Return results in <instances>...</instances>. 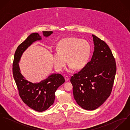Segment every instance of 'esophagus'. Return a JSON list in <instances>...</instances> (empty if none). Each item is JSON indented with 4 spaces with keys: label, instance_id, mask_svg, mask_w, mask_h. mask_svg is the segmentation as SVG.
Returning a JSON list of instances; mask_svg holds the SVG:
<instances>
[{
    "label": "esophagus",
    "instance_id": "34e87169",
    "mask_svg": "<svg viewBox=\"0 0 130 130\" xmlns=\"http://www.w3.org/2000/svg\"><path fill=\"white\" fill-rule=\"evenodd\" d=\"M64 78H65V80H66V82L68 81V80H69V77L68 76H66L64 77Z\"/></svg>",
    "mask_w": 130,
    "mask_h": 130
}]
</instances>
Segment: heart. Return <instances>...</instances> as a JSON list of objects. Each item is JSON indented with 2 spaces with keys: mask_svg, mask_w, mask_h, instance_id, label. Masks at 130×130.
I'll return each mask as SVG.
<instances>
[{
  "mask_svg": "<svg viewBox=\"0 0 130 130\" xmlns=\"http://www.w3.org/2000/svg\"><path fill=\"white\" fill-rule=\"evenodd\" d=\"M57 53L53 54L56 69L62 71L67 61L69 64L68 71L72 72L84 68L88 63L91 53L89 43L85 39L76 37L66 38L60 40L56 47Z\"/></svg>",
  "mask_w": 130,
  "mask_h": 130,
  "instance_id": "1",
  "label": "heart"
}]
</instances>
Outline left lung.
I'll use <instances>...</instances> for the list:
<instances>
[{"label":"left lung","mask_w":130,"mask_h":130,"mask_svg":"<svg viewBox=\"0 0 130 130\" xmlns=\"http://www.w3.org/2000/svg\"><path fill=\"white\" fill-rule=\"evenodd\" d=\"M94 51L92 59L71 78L77 104L86 110L101 106L111 94L116 73V63L107 44L92 35Z\"/></svg>","instance_id":"8db88e82"}]
</instances>
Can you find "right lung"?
<instances>
[{
  "instance_id": "right-lung-1",
  "label": "right lung",
  "mask_w": 130,
  "mask_h": 130,
  "mask_svg": "<svg viewBox=\"0 0 130 130\" xmlns=\"http://www.w3.org/2000/svg\"><path fill=\"white\" fill-rule=\"evenodd\" d=\"M42 33L44 37H48L53 32L44 31ZM41 39V37L37 32L30 35L18 47L12 65L13 76L19 96L29 108L39 112L46 110L54 104L56 90L65 82L62 75L54 74L39 83H32L26 80L21 74L19 63L23 53L34 42Z\"/></svg>"
}]
</instances>
